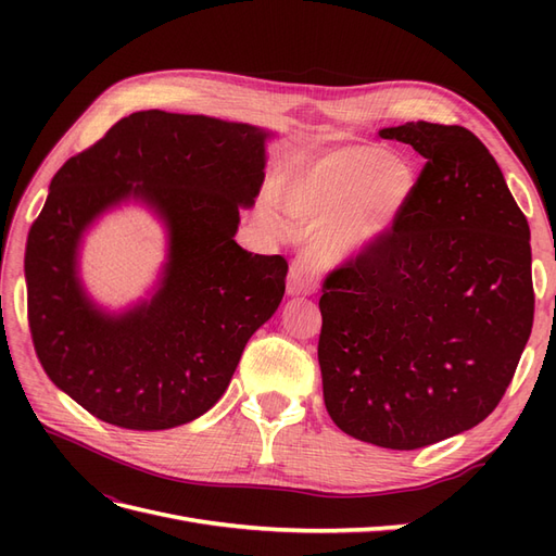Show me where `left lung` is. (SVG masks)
<instances>
[{
  "label": "left lung",
  "mask_w": 556,
  "mask_h": 556,
  "mask_svg": "<svg viewBox=\"0 0 556 556\" xmlns=\"http://www.w3.org/2000/svg\"><path fill=\"white\" fill-rule=\"evenodd\" d=\"M266 137L206 115L137 111L50 180L25 250L29 333L48 378L90 415L139 431L204 415L276 313L288 262L233 241L264 182ZM127 195L165 217L170 262L153 300L109 316L81 292L75 250L93 217ZM325 406L350 433L345 410Z\"/></svg>",
  "instance_id": "1"
}]
</instances>
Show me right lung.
<instances>
[{
    "label": "right lung",
    "instance_id": "1",
    "mask_svg": "<svg viewBox=\"0 0 556 556\" xmlns=\"http://www.w3.org/2000/svg\"><path fill=\"white\" fill-rule=\"evenodd\" d=\"M380 139L425 166L390 237L319 299L317 359L350 435L415 450L476 427L506 394L533 325L529 225L473 131L417 121Z\"/></svg>",
    "mask_w": 556,
    "mask_h": 556
}]
</instances>
